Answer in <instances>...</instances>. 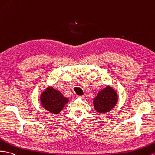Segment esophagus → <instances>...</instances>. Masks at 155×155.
Listing matches in <instances>:
<instances>
[{
	"mask_svg": "<svg viewBox=\"0 0 155 155\" xmlns=\"http://www.w3.org/2000/svg\"><path fill=\"white\" fill-rule=\"evenodd\" d=\"M76 98L83 99V98H85V96L84 95H83V96H76Z\"/></svg>",
	"mask_w": 155,
	"mask_h": 155,
	"instance_id": "1",
	"label": "esophagus"
}]
</instances>
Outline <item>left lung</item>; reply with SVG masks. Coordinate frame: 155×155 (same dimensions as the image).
I'll list each match as a JSON object with an SVG mask.
<instances>
[{"instance_id": "obj_1", "label": "left lung", "mask_w": 155, "mask_h": 155, "mask_svg": "<svg viewBox=\"0 0 155 155\" xmlns=\"http://www.w3.org/2000/svg\"><path fill=\"white\" fill-rule=\"evenodd\" d=\"M118 96L116 91L110 86H107L100 91L94 100V110L98 113L106 114L110 111L117 103Z\"/></svg>"}]
</instances>
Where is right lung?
I'll use <instances>...</instances> for the list:
<instances>
[{"mask_svg":"<svg viewBox=\"0 0 155 155\" xmlns=\"http://www.w3.org/2000/svg\"><path fill=\"white\" fill-rule=\"evenodd\" d=\"M68 101V98H65L60 91L52 87L45 89L40 97V103L45 110L54 114L61 112Z\"/></svg>","mask_w":155,"mask_h":155,"instance_id":"right-lung-1","label":"right lung"}]
</instances>
